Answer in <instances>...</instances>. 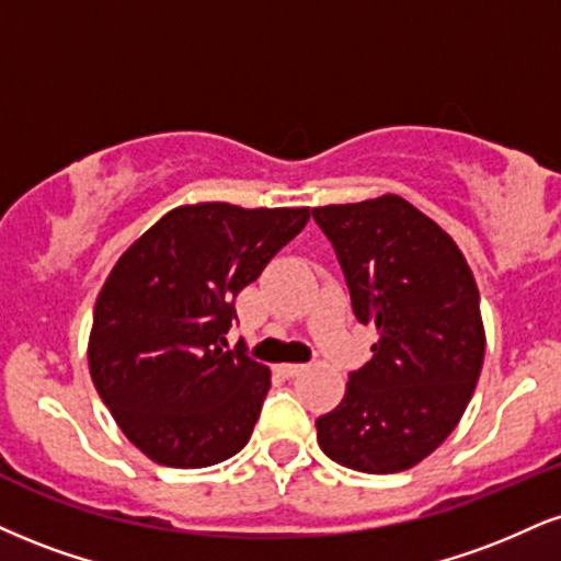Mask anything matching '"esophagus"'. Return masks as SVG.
Returning a JSON list of instances; mask_svg holds the SVG:
<instances>
[{"mask_svg":"<svg viewBox=\"0 0 561 561\" xmlns=\"http://www.w3.org/2000/svg\"><path fill=\"white\" fill-rule=\"evenodd\" d=\"M302 370H306L302 363H282V366H279L282 376H298V374H302Z\"/></svg>","mask_w":561,"mask_h":561,"instance_id":"obj_1","label":"esophagus"}]
</instances>
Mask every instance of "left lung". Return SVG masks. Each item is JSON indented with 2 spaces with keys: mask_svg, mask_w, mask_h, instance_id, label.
I'll use <instances>...</instances> for the list:
<instances>
[{
  "mask_svg": "<svg viewBox=\"0 0 561 561\" xmlns=\"http://www.w3.org/2000/svg\"><path fill=\"white\" fill-rule=\"evenodd\" d=\"M345 274L374 357L316 421L323 455L360 473H400L457 426L481 376V298L455 240L400 195L313 208Z\"/></svg>",
  "mask_w": 561,
  "mask_h": 561,
  "instance_id": "1",
  "label": "left lung"
}]
</instances>
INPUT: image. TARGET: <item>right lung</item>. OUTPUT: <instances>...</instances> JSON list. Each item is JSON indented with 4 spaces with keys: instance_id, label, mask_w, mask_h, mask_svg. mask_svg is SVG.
<instances>
[{
    "instance_id": "right-lung-1",
    "label": "right lung",
    "mask_w": 561,
    "mask_h": 561,
    "mask_svg": "<svg viewBox=\"0 0 561 561\" xmlns=\"http://www.w3.org/2000/svg\"><path fill=\"white\" fill-rule=\"evenodd\" d=\"M308 208L180 206L99 293L88 366L125 436L167 468H208L253 434L272 374L227 350L234 298L308 225Z\"/></svg>"
}]
</instances>
